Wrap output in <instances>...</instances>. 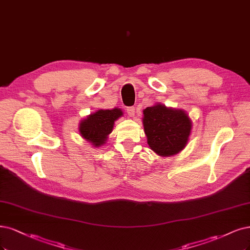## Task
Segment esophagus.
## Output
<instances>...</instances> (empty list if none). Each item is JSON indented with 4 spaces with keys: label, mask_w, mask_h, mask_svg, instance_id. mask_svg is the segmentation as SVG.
<instances>
[{
    "label": "esophagus",
    "mask_w": 250,
    "mask_h": 250,
    "mask_svg": "<svg viewBox=\"0 0 250 250\" xmlns=\"http://www.w3.org/2000/svg\"><path fill=\"white\" fill-rule=\"evenodd\" d=\"M126 113L128 114L129 117H134L135 114V108L133 106H129L126 108Z\"/></svg>",
    "instance_id": "1"
}]
</instances>
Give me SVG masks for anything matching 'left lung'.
I'll use <instances>...</instances> for the list:
<instances>
[{
  "instance_id": "1",
  "label": "left lung",
  "mask_w": 250,
  "mask_h": 250,
  "mask_svg": "<svg viewBox=\"0 0 250 250\" xmlns=\"http://www.w3.org/2000/svg\"><path fill=\"white\" fill-rule=\"evenodd\" d=\"M143 125L149 147L160 156H171L187 145L192 123L182 109L155 104L143 110Z\"/></svg>"
}]
</instances>
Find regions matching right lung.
Here are the masks:
<instances>
[{"label": "right lung", "instance_id": "add662e5", "mask_svg": "<svg viewBox=\"0 0 250 250\" xmlns=\"http://www.w3.org/2000/svg\"><path fill=\"white\" fill-rule=\"evenodd\" d=\"M122 116L123 111L117 107L114 109H99L80 123V133L94 147H100L105 144L108 134L113 131L116 120Z\"/></svg>", "mask_w": 250, "mask_h": 250}]
</instances>
